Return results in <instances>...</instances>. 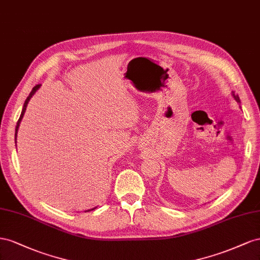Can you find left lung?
I'll return each instance as SVG.
<instances>
[{"label": "left lung", "mask_w": 260, "mask_h": 260, "mask_svg": "<svg viewBox=\"0 0 260 260\" xmlns=\"http://www.w3.org/2000/svg\"><path fill=\"white\" fill-rule=\"evenodd\" d=\"M233 95H234V98H235V100H236L237 102H240V98H239V95H235L234 93H233Z\"/></svg>", "instance_id": "obj_1"}]
</instances>
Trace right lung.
I'll list each match as a JSON object with an SVG mask.
<instances>
[{"mask_svg":"<svg viewBox=\"0 0 260 260\" xmlns=\"http://www.w3.org/2000/svg\"><path fill=\"white\" fill-rule=\"evenodd\" d=\"M39 87H40V85H36L34 88H32V90H31V92L29 93V95L27 97V99H26V101H25V103H24V107H23V111H21V114H20V116H19V120L17 121V125H16V129H15V140H16V135H17V131H18V127H19V124H20V121H21V118H23V116H24V114H25V111H26V108H27V105H28V102H29V100H30V98L32 97V95L35 94V92L38 90L39 89ZM94 208H92V209H89V210H87V211H91V210H93Z\"/></svg>","mask_w":260,"mask_h":260,"instance_id":"obj_1","label":"right lung"}]
</instances>
